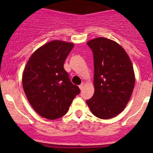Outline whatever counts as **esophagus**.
Masks as SVG:
<instances>
[{
	"mask_svg": "<svg viewBox=\"0 0 153 153\" xmlns=\"http://www.w3.org/2000/svg\"><path fill=\"white\" fill-rule=\"evenodd\" d=\"M84 86H85V84H84L83 82H82V83H81L80 85H79V88H80V90H82V88H83Z\"/></svg>",
	"mask_w": 153,
	"mask_h": 153,
	"instance_id": "34e87169",
	"label": "esophagus"
}]
</instances>
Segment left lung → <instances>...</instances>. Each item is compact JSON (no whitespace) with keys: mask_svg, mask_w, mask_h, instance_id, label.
<instances>
[{"mask_svg":"<svg viewBox=\"0 0 153 153\" xmlns=\"http://www.w3.org/2000/svg\"><path fill=\"white\" fill-rule=\"evenodd\" d=\"M87 45L94 54L95 91L86 103L96 117L111 119L124 109L132 94V63L124 49L109 39L98 37Z\"/></svg>","mask_w":153,"mask_h":153,"instance_id":"obj_1","label":"left lung"}]
</instances>
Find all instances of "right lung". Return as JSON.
<instances>
[{
	"label": "right lung",
	"mask_w": 153,
	"mask_h": 153,
	"mask_svg": "<svg viewBox=\"0 0 153 153\" xmlns=\"http://www.w3.org/2000/svg\"><path fill=\"white\" fill-rule=\"evenodd\" d=\"M74 44L53 40L31 55L22 75L23 88L35 111L47 119H57L68 112L80 94L63 68Z\"/></svg>",
	"instance_id": "add662e5"
}]
</instances>
